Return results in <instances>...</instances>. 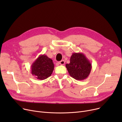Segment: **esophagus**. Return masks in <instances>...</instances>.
<instances>
[{
    "instance_id": "obj_1",
    "label": "esophagus",
    "mask_w": 122,
    "mask_h": 122,
    "mask_svg": "<svg viewBox=\"0 0 122 122\" xmlns=\"http://www.w3.org/2000/svg\"><path fill=\"white\" fill-rule=\"evenodd\" d=\"M59 63L60 64V65H64V64H65V61H64V60H62V61H60V62H59Z\"/></svg>"
}]
</instances>
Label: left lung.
I'll return each mask as SVG.
<instances>
[{"instance_id": "8db88e82", "label": "left lung", "mask_w": 122, "mask_h": 122, "mask_svg": "<svg viewBox=\"0 0 122 122\" xmlns=\"http://www.w3.org/2000/svg\"><path fill=\"white\" fill-rule=\"evenodd\" d=\"M66 67L70 75L76 80H83L87 78L92 70V64L84 54L74 53L70 58V63Z\"/></svg>"}]
</instances>
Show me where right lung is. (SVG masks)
I'll use <instances>...</instances> for the list:
<instances>
[{"label":"right lung","mask_w":122,"mask_h":122,"mask_svg":"<svg viewBox=\"0 0 122 122\" xmlns=\"http://www.w3.org/2000/svg\"><path fill=\"white\" fill-rule=\"evenodd\" d=\"M54 66L52 60L46 55H40L31 66V74L38 80H45L52 74Z\"/></svg>","instance_id":"add662e5"}]
</instances>
